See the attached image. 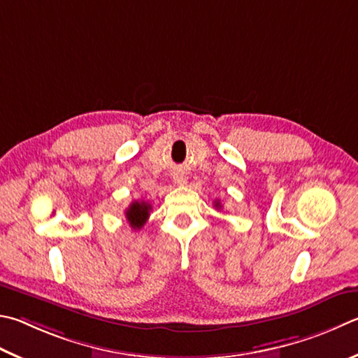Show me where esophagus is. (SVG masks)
<instances>
[{"mask_svg":"<svg viewBox=\"0 0 358 358\" xmlns=\"http://www.w3.org/2000/svg\"><path fill=\"white\" fill-rule=\"evenodd\" d=\"M175 183H177V185H185L186 183L185 175H177V177H175Z\"/></svg>","mask_w":358,"mask_h":358,"instance_id":"1","label":"esophagus"}]
</instances>
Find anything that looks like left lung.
I'll return each instance as SVG.
<instances>
[{"label":"left lung","mask_w":358,"mask_h":358,"mask_svg":"<svg viewBox=\"0 0 358 358\" xmlns=\"http://www.w3.org/2000/svg\"><path fill=\"white\" fill-rule=\"evenodd\" d=\"M214 205H216V208H220V203H219V200H216V201H214Z\"/></svg>","instance_id":"obj_1"}]
</instances>
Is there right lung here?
<instances>
[{
    "mask_svg": "<svg viewBox=\"0 0 358 358\" xmlns=\"http://www.w3.org/2000/svg\"><path fill=\"white\" fill-rule=\"evenodd\" d=\"M150 210L152 205L147 203L144 200H134L131 205L128 206V210L125 211V216L128 224L133 227L134 230H139L144 227V224L147 222L148 216H150Z\"/></svg>",
    "mask_w": 358,
    "mask_h": 358,
    "instance_id": "add662e5",
    "label": "right lung"
}]
</instances>
